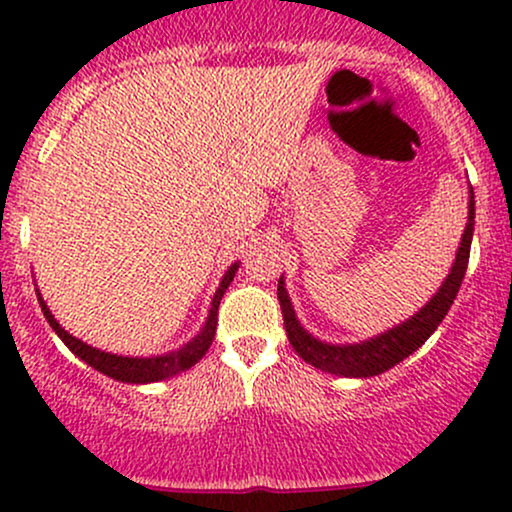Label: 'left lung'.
<instances>
[{
  "label": "left lung",
  "instance_id": "obj_1",
  "mask_svg": "<svg viewBox=\"0 0 512 512\" xmlns=\"http://www.w3.org/2000/svg\"><path fill=\"white\" fill-rule=\"evenodd\" d=\"M467 226L460 238V248L455 252V262H452L450 274L445 276V281L440 284V289L433 293V298L428 301L419 313L407 317L399 325L390 327V330L375 334V337L366 339V342L356 344H332L322 342L310 334L301 325V320L296 317L293 310L289 291H286L284 274L279 279V296L281 315H284V327L286 337L296 354L303 358L310 366L325 370L332 375H344V378H373V375L385 373L392 366H397L399 361L414 354L421 344L438 330V325L443 322V317L448 315L452 301H455L457 291L467 272L469 262V248H472V233H474V190L469 187V204H467Z\"/></svg>",
  "mask_w": 512,
  "mask_h": 512
}]
</instances>
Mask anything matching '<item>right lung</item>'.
<instances>
[{
    "label": "right lung",
    "mask_w": 512,
    "mask_h": 512,
    "mask_svg": "<svg viewBox=\"0 0 512 512\" xmlns=\"http://www.w3.org/2000/svg\"><path fill=\"white\" fill-rule=\"evenodd\" d=\"M238 264L240 262H233L231 267H228V272L223 274L219 289H216L214 298H211V308H209L207 320H204L202 330H199L195 337L190 339V342L182 344L180 349L168 351V354H161V356L110 354V351H101V349H96V346L81 342V339H76L74 334H69L67 330H64L60 322L55 320V315H52L48 303L43 301L40 291L38 289L35 291H38V303H40V308H43L45 320L50 322L52 330H55L57 337L67 344V349L72 351L74 356H79L81 361L88 363V366L96 368L98 373L108 375V378H113V380H120V383L146 385V383H158V380L173 378V375L182 373V370L195 366L199 358L207 354L211 342H214L216 322H219V303H221L223 293H226L228 286H231L233 276H236V272H238Z\"/></svg>",
    "instance_id": "right-lung-1"
}]
</instances>
